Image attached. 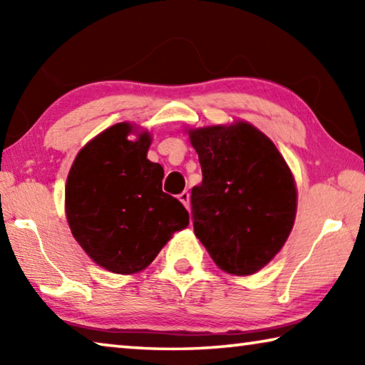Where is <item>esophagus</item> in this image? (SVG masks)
<instances>
[{"label": "esophagus", "instance_id": "esophagus-1", "mask_svg": "<svg viewBox=\"0 0 365 365\" xmlns=\"http://www.w3.org/2000/svg\"><path fill=\"white\" fill-rule=\"evenodd\" d=\"M178 200H180V202L185 207H187V209L190 207V193H188V191H182V193L178 195Z\"/></svg>", "mask_w": 365, "mask_h": 365}]
</instances>
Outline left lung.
I'll list each match as a JSON object with an SVG mask.
<instances>
[{
  "label": "left lung",
  "mask_w": 365,
  "mask_h": 365,
  "mask_svg": "<svg viewBox=\"0 0 365 365\" xmlns=\"http://www.w3.org/2000/svg\"><path fill=\"white\" fill-rule=\"evenodd\" d=\"M202 182L191 190L195 235L235 275L261 270L285 245L296 215L292 172L275 145L246 122L190 130Z\"/></svg>",
  "instance_id": "1"
}]
</instances>
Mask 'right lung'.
Wrapping results in <instances>:
<instances>
[{
    "label": "right lung",
    "mask_w": 365,
    "mask_h": 365,
    "mask_svg": "<svg viewBox=\"0 0 365 365\" xmlns=\"http://www.w3.org/2000/svg\"><path fill=\"white\" fill-rule=\"evenodd\" d=\"M130 123H115L77 154L66 185L73 238L114 274L143 270L188 225L187 209L163 191L164 169L146 159V132L130 141Z\"/></svg>",
    "instance_id": "obj_1"
}]
</instances>
